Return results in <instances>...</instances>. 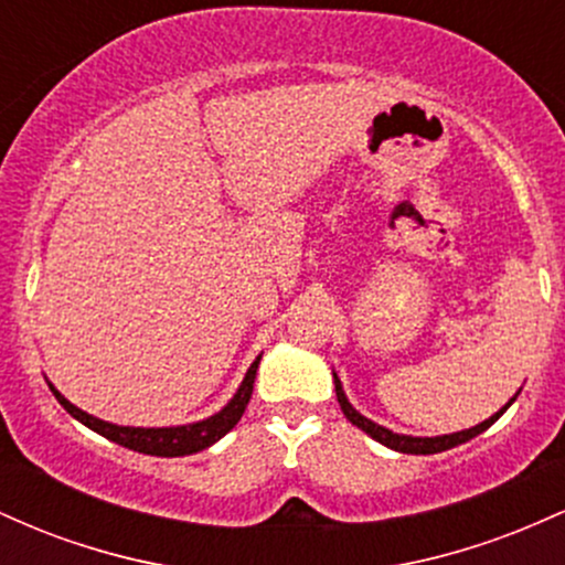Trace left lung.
Listing matches in <instances>:
<instances>
[{
  "mask_svg": "<svg viewBox=\"0 0 565 565\" xmlns=\"http://www.w3.org/2000/svg\"><path fill=\"white\" fill-rule=\"evenodd\" d=\"M332 374H334V391H337V401H340L342 414H345V417H348L350 423H353L355 427H361V430H364L366 436H372L374 440H380L382 446H387V449L401 451V454H438V451L454 449V446H459V444H468L470 438L481 436L483 430H489V427L494 425L497 419L502 417V414L508 412V408L512 406V401L518 398V393H521V391H518L515 395H512L508 404L499 408L497 414H491L489 419H483L481 425L468 427V430H459V433H449V436L423 438V436H404V433H393V430H387V427L372 423V419L364 417V414H361V412H355L353 404H350V401H348L345 391H342V382H340V377H337V372H332Z\"/></svg>",
  "mask_w": 565,
  "mask_h": 565,
  "instance_id": "left-lung-1",
  "label": "left lung"
}]
</instances>
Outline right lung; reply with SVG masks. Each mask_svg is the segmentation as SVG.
Masks as SVG:
<instances>
[{
  "mask_svg": "<svg viewBox=\"0 0 565 565\" xmlns=\"http://www.w3.org/2000/svg\"><path fill=\"white\" fill-rule=\"evenodd\" d=\"M263 355H257L252 361V366L246 369L242 385L238 391L233 393V398L225 404L220 412L212 414V417L199 419V423L191 425H172V427H129V425H114L106 423V419H97L93 414L82 412L79 406H74L71 401L63 395L53 382H47L50 391L74 419H79L82 425H87L89 430L100 433L103 438L114 440V444L125 446V449L140 451V454H151V457H185V454H196L210 449L212 444H217L225 433L236 427L238 419H242L246 404L252 398V387H255V377H257V366H260Z\"/></svg>",
  "mask_w": 565,
  "mask_h": 565,
  "instance_id": "1",
  "label": "right lung"
}]
</instances>
